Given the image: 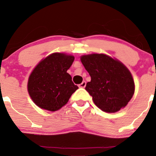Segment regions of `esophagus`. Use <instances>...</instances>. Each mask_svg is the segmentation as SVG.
<instances>
[{
    "mask_svg": "<svg viewBox=\"0 0 156 156\" xmlns=\"http://www.w3.org/2000/svg\"><path fill=\"white\" fill-rule=\"evenodd\" d=\"M85 86H86V82H85V81H83V82L81 83V84H79V87H81V88L85 87Z\"/></svg>",
    "mask_w": 156,
    "mask_h": 156,
    "instance_id": "obj_1",
    "label": "esophagus"
}]
</instances>
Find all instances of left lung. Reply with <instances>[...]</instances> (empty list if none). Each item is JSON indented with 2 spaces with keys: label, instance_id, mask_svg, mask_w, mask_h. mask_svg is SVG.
<instances>
[{
  "label": "left lung",
  "instance_id": "8db88e82",
  "mask_svg": "<svg viewBox=\"0 0 156 156\" xmlns=\"http://www.w3.org/2000/svg\"><path fill=\"white\" fill-rule=\"evenodd\" d=\"M81 61L91 78L85 90L96 106L108 113L125 107L135 90L128 69L118 59L103 53L84 55Z\"/></svg>",
  "mask_w": 156,
  "mask_h": 156
}]
</instances>
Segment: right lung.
Wrapping results in <instances>:
<instances>
[{
	"instance_id": "1",
	"label": "right lung",
	"mask_w": 156,
	"mask_h": 156,
	"mask_svg": "<svg viewBox=\"0 0 156 156\" xmlns=\"http://www.w3.org/2000/svg\"><path fill=\"white\" fill-rule=\"evenodd\" d=\"M74 59L72 55L53 53L33 69L28 81V92L38 107L50 112L59 110L78 89L67 73Z\"/></svg>"
}]
</instances>
